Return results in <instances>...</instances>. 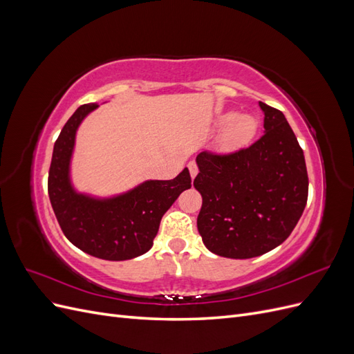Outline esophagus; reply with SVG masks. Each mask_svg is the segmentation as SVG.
Returning a JSON list of instances; mask_svg holds the SVG:
<instances>
[{
    "mask_svg": "<svg viewBox=\"0 0 354 354\" xmlns=\"http://www.w3.org/2000/svg\"><path fill=\"white\" fill-rule=\"evenodd\" d=\"M189 171H190V176H192V178H195L196 177V174H198V165H196V162H194V160H192V162H189Z\"/></svg>",
    "mask_w": 354,
    "mask_h": 354,
    "instance_id": "obj_1",
    "label": "esophagus"
}]
</instances>
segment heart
<instances>
[{
	"label": "heart",
	"instance_id": "1",
	"mask_svg": "<svg viewBox=\"0 0 354 354\" xmlns=\"http://www.w3.org/2000/svg\"><path fill=\"white\" fill-rule=\"evenodd\" d=\"M220 125L226 127L223 134V143L229 149H238L251 143L259 122L250 115H239L236 112H227L220 116Z\"/></svg>",
	"mask_w": 354,
	"mask_h": 354
}]
</instances>
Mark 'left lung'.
Wrapping results in <instances>:
<instances>
[{"mask_svg": "<svg viewBox=\"0 0 354 354\" xmlns=\"http://www.w3.org/2000/svg\"><path fill=\"white\" fill-rule=\"evenodd\" d=\"M266 133L232 153L203 151L194 181L202 195L198 230L207 248L227 259H252L279 246L306 208L303 149L285 115L260 102Z\"/></svg>", "mask_w": 354, "mask_h": 354, "instance_id": "left-lung-1", "label": "left lung"}]
</instances>
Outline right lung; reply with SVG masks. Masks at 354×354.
<instances>
[{"instance_id":"add662e5","label":"right lung","mask_w":354,"mask_h":354,"mask_svg":"<svg viewBox=\"0 0 354 354\" xmlns=\"http://www.w3.org/2000/svg\"><path fill=\"white\" fill-rule=\"evenodd\" d=\"M95 108L97 103L80 106L62 128L53 149L48 196L62 232L77 248L103 260H130L152 248L160 218L192 180L185 168L173 180H149L112 199L77 194L69 181L75 133Z\"/></svg>"}]
</instances>
